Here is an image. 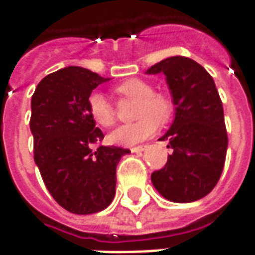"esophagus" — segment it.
I'll list each match as a JSON object with an SVG mask.
<instances>
[{
  "label": "esophagus",
  "instance_id": "1",
  "mask_svg": "<svg viewBox=\"0 0 255 255\" xmlns=\"http://www.w3.org/2000/svg\"><path fill=\"white\" fill-rule=\"evenodd\" d=\"M146 144H140V146H135V147H131V151L132 153H139V151H143V150H146Z\"/></svg>",
  "mask_w": 255,
  "mask_h": 255
}]
</instances>
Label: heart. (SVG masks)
Here are the masks:
<instances>
[{
    "label": "heart",
    "instance_id": "obj_1",
    "mask_svg": "<svg viewBox=\"0 0 255 255\" xmlns=\"http://www.w3.org/2000/svg\"><path fill=\"white\" fill-rule=\"evenodd\" d=\"M113 93L120 101H135L133 117L135 123L116 128L109 135V140L115 144L131 146L150 138L160 124H165L173 115V100L171 95L153 86L143 79H127L113 87ZM90 117L98 126L109 128L115 126L117 119L116 106L100 93L90 94L87 100Z\"/></svg>",
    "mask_w": 255,
    "mask_h": 255
}]
</instances>
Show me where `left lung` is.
<instances>
[{
    "mask_svg": "<svg viewBox=\"0 0 255 255\" xmlns=\"http://www.w3.org/2000/svg\"><path fill=\"white\" fill-rule=\"evenodd\" d=\"M162 72L169 84L176 116L169 131L160 138L173 150L151 182L172 202H194L208 195L224 169L228 136L224 111L213 78L194 60L175 56L147 69Z\"/></svg>",
    "mask_w": 255,
    "mask_h": 255,
    "instance_id": "obj_1",
    "label": "left lung"
}]
</instances>
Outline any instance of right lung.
<instances>
[{
	"mask_svg": "<svg viewBox=\"0 0 255 255\" xmlns=\"http://www.w3.org/2000/svg\"><path fill=\"white\" fill-rule=\"evenodd\" d=\"M106 80L86 68L67 67L42 79L31 98L34 160L50 195L71 213H97L111 205L116 166L129 153L102 146L104 133L87 111L91 91Z\"/></svg>",
	"mask_w": 255,
	"mask_h": 255,
	"instance_id": "add662e5",
	"label": "right lung"
}]
</instances>
